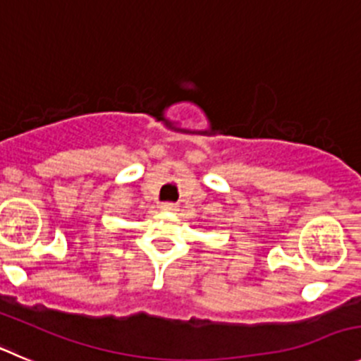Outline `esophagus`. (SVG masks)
Segmentation results:
<instances>
[{"mask_svg": "<svg viewBox=\"0 0 361 361\" xmlns=\"http://www.w3.org/2000/svg\"><path fill=\"white\" fill-rule=\"evenodd\" d=\"M159 209L164 212H175L177 211V204H173V202H164V204L159 205Z\"/></svg>", "mask_w": 361, "mask_h": 361, "instance_id": "34e87169", "label": "esophagus"}]
</instances>
